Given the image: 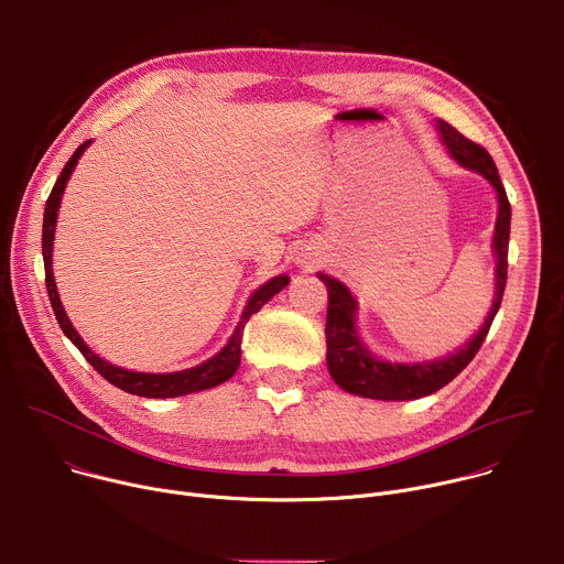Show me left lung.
I'll return each instance as SVG.
<instances>
[{
	"label": "left lung",
	"instance_id": "left-lung-1",
	"mask_svg": "<svg viewBox=\"0 0 564 564\" xmlns=\"http://www.w3.org/2000/svg\"><path fill=\"white\" fill-rule=\"evenodd\" d=\"M437 129L442 133V140L451 155L459 165L475 170L477 174L485 176L498 192V223H496V236L494 248L498 254V270H496V301L494 307L485 321L481 330L457 352L440 361L429 364H386L375 359L366 346L359 341V335L355 333V310L357 303L348 288L339 281H335L328 274H316L328 288V316H326V346H328V370L333 379L352 394L370 397V399H386V401H406V399H420L426 394L437 392L448 381H453L477 355V350L485 344L494 318L500 310L505 288H507V270H509V234H511V203L507 198L505 185L500 181L498 167L494 163L491 153L462 135L453 124L446 120H437Z\"/></svg>",
	"mask_w": 564,
	"mask_h": 564
}]
</instances>
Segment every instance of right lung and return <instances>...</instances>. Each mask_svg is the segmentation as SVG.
I'll return each mask as SVG.
<instances>
[{"label":"right lung","mask_w":564,"mask_h":564,"mask_svg":"<svg viewBox=\"0 0 564 564\" xmlns=\"http://www.w3.org/2000/svg\"><path fill=\"white\" fill-rule=\"evenodd\" d=\"M91 140L79 144L73 155L68 158V163L64 165L62 174L57 176L53 189H51V196L46 200V207H44V225H42V257H44V274H46V292H48V299H51V305H53V312H55V318L57 324L62 328V333L75 344V348L85 355V359L113 386H118L120 390L124 392H131V394H138V397H151V399H163V397H181V394H189V392H196V390H205V388H214L223 381H227L238 364H240V339H243V328L250 321L252 314H257L274 294H279L288 283L290 279L288 276H276L272 281H268L265 285H261L252 299L248 301V307L243 312V318H240V324L236 328V333L231 335L229 344L212 359H207L205 364L196 366V368H189V370H181V372H167V375H149V372H131V370H124V368H118V366H111L107 364L105 359H100L96 352L89 350V346L79 339V335L75 333V328L70 326V321L59 303V296H57V288H55V281H53V270H51V252H53V234H55V220H57V209H59V200H62V194H64V187H66V181L70 176V172L75 170V163L77 158L83 155V151L87 149Z\"/></svg>","instance_id":"obj_1"}]
</instances>
